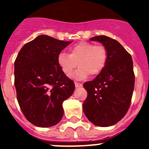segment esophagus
Returning a JSON list of instances; mask_svg holds the SVG:
<instances>
[{
    "mask_svg": "<svg viewBox=\"0 0 149 149\" xmlns=\"http://www.w3.org/2000/svg\"><path fill=\"white\" fill-rule=\"evenodd\" d=\"M74 85H75V87H81V86H83L82 84H81V83H77V82L74 83Z\"/></svg>",
    "mask_w": 149,
    "mask_h": 149,
    "instance_id": "1",
    "label": "esophagus"
}]
</instances>
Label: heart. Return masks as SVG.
<instances>
[{"label":"heart","mask_w":149,"mask_h":149,"mask_svg":"<svg viewBox=\"0 0 149 149\" xmlns=\"http://www.w3.org/2000/svg\"><path fill=\"white\" fill-rule=\"evenodd\" d=\"M108 60V51L104 45L89 42H80L70 48V54L60 52L57 63L65 75H70L77 64L80 67L73 74L77 80L96 76L104 70Z\"/></svg>","instance_id":"1"}]
</instances>
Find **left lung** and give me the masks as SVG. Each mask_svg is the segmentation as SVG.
Segmentation results:
<instances>
[{
  "instance_id": "8db88e82",
  "label": "left lung",
  "mask_w": 149,
  "mask_h": 149,
  "mask_svg": "<svg viewBox=\"0 0 149 149\" xmlns=\"http://www.w3.org/2000/svg\"><path fill=\"white\" fill-rule=\"evenodd\" d=\"M90 40L106 47L108 60L94 80L84 84L87 98L83 110L92 123L108 127L120 121L131 106L135 82L132 57L118 41L108 36H97Z\"/></svg>"
}]
</instances>
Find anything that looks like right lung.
Segmentation results:
<instances>
[{"instance_id": "add662e5", "label": "right lung", "mask_w": 149, "mask_h": 149, "mask_svg": "<svg viewBox=\"0 0 149 149\" xmlns=\"http://www.w3.org/2000/svg\"><path fill=\"white\" fill-rule=\"evenodd\" d=\"M71 42L39 36L26 43L15 61L17 100L26 119L37 127H48L63 118V102L74 90V84L62 72L59 54Z\"/></svg>"}]
</instances>
